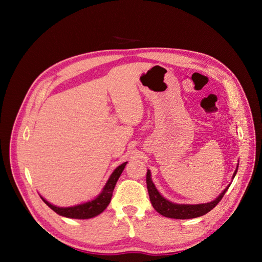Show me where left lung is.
Returning <instances> with one entry per match:
<instances>
[{
    "instance_id": "8db88e82",
    "label": "left lung",
    "mask_w": 262,
    "mask_h": 262,
    "mask_svg": "<svg viewBox=\"0 0 262 262\" xmlns=\"http://www.w3.org/2000/svg\"><path fill=\"white\" fill-rule=\"evenodd\" d=\"M237 169H238V163L236 165L234 173L232 176V179H234ZM146 185H147L149 200H151L154 209L161 215L169 217V219H177V220L196 219V217L207 214L208 211H210L217 204L221 202V199L223 198L225 192L227 191V189H229V187L231 186V185L227 186L224 190L219 194V197L215 198L213 202H209L206 204L191 205V204H176V203L170 202L168 199H165L162 194L159 192L157 187H155V185L153 183L152 178H151V171L149 170H147V173H146Z\"/></svg>"
}]
</instances>
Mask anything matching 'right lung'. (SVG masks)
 Instances as JSON below:
<instances>
[{
  "label": "right lung",
  "mask_w": 262,
  "mask_h": 262,
  "mask_svg": "<svg viewBox=\"0 0 262 262\" xmlns=\"http://www.w3.org/2000/svg\"><path fill=\"white\" fill-rule=\"evenodd\" d=\"M126 164L127 162H124L119 166H117L113 173L110 174L107 182H105L101 192H100L96 198L92 200H89L86 203L71 206V207H58V206H55L49 202H47L43 197L40 196V198L42 199V202L48 206V207H51L55 213H57L60 216L68 217V219H75V220L92 219V217H96L99 214H101L102 211L108 207L111 197H113V191L115 189L116 183L118 181L121 172L124 171Z\"/></svg>",
  "instance_id": "1"
}]
</instances>
